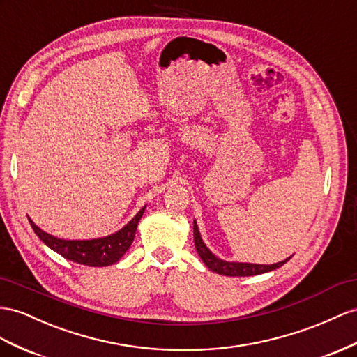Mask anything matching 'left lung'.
<instances>
[{"label": "left lung", "instance_id": "1", "mask_svg": "<svg viewBox=\"0 0 357 357\" xmlns=\"http://www.w3.org/2000/svg\"><path fill=\"white\" fill-rule=\"evenodd\" d=\"M193 231H195V245L200 259L204 261V264L209 270H213L218 274H223V276H255V274H262V273H268L271 270H276L291 259L289 257L288 259L280 261L278 264H271V266H262V264H249V262H227L217 258L215 255L206 248L205 243L202 241V236H200L196 220L193 222Z\"/></svg>", "mask_w": 357, "mask_h": 357}]
</instances>
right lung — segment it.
I'll use <instances>...</instances> for the list:
<instances>
[{
	"label": "right lung",
	"mask_w": 357,
	"mask_h": 357,
	"mask_svg": "<svg viewBox=\"0 0 357 357\" xmlns=\"http://www.w3.org/2000/svg\"><path fill=\"white\" fill-rule=\"evenodd\" d=\"M144 208L146 206H143L140 211L134 215L132 220L130 223H126L121 231L104 236V238L95 240H61L57 238V236L43 232L39 226L34 225L31 218H29V220L34 234L38 235L50 249L61 255L63 258L77 264H83V266L89 267H107L112 266V264H116L126 253V250L131 248L137 231V225H139L140 218L144 213Z\"/></svg>",
	"instance_id": "obj_1"
}]
</instances>
